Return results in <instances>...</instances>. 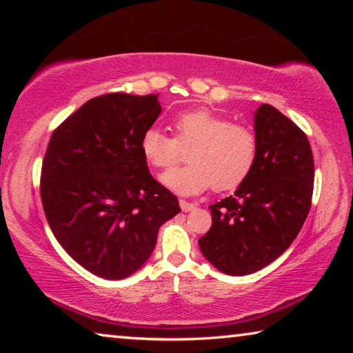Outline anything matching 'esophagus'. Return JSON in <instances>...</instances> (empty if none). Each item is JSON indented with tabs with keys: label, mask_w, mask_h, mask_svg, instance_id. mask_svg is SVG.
Wrapping results in <instances>:
<instances>
[{
	"label": "esophagus",
	"mask_w": 353,
	"mask_h": 353,
	"mask_svg": "<svg viewBox=\"0 0 353 353\" xmlns=\"http://www.w3.org/2000/svg\"><path fill=\"white\" fill-rule=\"evenodd\" d=\"M179 205H181V208H182L183 212H191V210H194V208H196V205L193 204V202H188V201H185V199L179 201Z\"/></svg>",
	"instance_id": "esophagus-1"
}]
</instances>
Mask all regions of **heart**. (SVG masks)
<instances>
[{"instance_id":"obj_1","label":"heart","mask_w":353,"mask_h":353,"mask_svg":"<svg viewBox=\"0 0 353 353\" xmlns=\"http://www.w3.org/2000/svg\"><path fill=\"white\" fill-rule=\"evenodd\" d=\"M174 137L149 128L141 137V152L155 170H170L188 149V165L166 172V187L181 194H198L207 188L229 191L246 181L259 155V139L252 128L232 123L208 109L179 113L172 119Z\"/></svg>"}]
</instances>
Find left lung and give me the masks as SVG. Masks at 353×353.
<instances>
[{
  "mask_svg": "<svg viewBox=\"0 0 353 353\" xmlns=\"http://www.w3.org/2000/svg\"><path fill=\"white\" fill-rule=\"evenodd\" d=\"M259 155L234 194L210 205L199 238L205 259L229 276L260 271L291 246L312 207L314 162L303 130L276 107L255 112Z\"/></svg>",
  "mask_w": 353,
  "mask_h": 353,
  "instance_id": "left-lung-1",
  "label": "left lung"
}]
</instances>
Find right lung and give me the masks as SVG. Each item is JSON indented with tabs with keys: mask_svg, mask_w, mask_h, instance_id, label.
Instances as JSON below:
<instances>
[{
	"mask_svg": "<svg viewBox=\"0 0 353 353\" xmlns=\"http://www.w3.org/2000/svg\"><path fill=\"white\" fill-rule=\"evenodd\" d=\"M159 94L107 93L87 101L48 143L40 176L45 216L82 268L119 280L152 254L179 201L149 172L141 137L159 118Z\"/></svg>",
	"mask_w": 353,
	"mask_h": 353,
	"instance_id": "right-lung-1",
	"label": "right lung"
}]
</instances>
